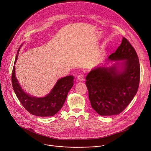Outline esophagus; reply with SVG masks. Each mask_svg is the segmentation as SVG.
I'll list each match as a JSON object with an SVG mask.
<instances>
[{"label":"esophagus","instance_id":"obj_1","mask_svg":"<svg viewBox=\"0 0 151 151\" xmlns=\"http://www.w3.org/2000/svg\"><path fill=\"white\" fill-rule=\"evenodd\" d=\"M84 80V76L83 74H80L77 76V81L78 82H83Z\"/></svg>","mask_w":151,"mask_h":151}]
</instances>
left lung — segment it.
Masks as SVG:
<instances>
[{
	"mask_svg": "<svg viewBox=\"0 0 151 151\" xmlns=\"http://www.w3.org/2000/svg\"><path fill=\"white\" fill-rule=\"evenodd\" d=\"M106 61L116 63L111 66L94 67L86 76V84L96 112L101 116L117 115L124 110L137 92L139 60L128 40L123 37L119 47Z\"/></svg>",
	"mask_w": 151,
	"mask_h": 151,
	"instance_id": "1",
	"label": "left lung"
}]
</instances>
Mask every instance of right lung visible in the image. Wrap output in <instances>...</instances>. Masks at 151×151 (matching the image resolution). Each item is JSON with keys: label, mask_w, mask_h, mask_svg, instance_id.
<instances>
[{"label": "right lung", "mask_w": 151, "mask_h": 151, "mask_svg": "<svg viewBox=\"0 0 151 151\" xmlns=\"http://www.w3.org/2000/svg\"><path fill=\"white\" fill-rule=\"evenodd\" d=\"M22 44L17 53L16 63ZM12 84L17 98L23 107L31 114L40 117L52 116L63 107L69 90L73 86L74 76L70 75L59 79L52 90L45 97H35L26 93L20 86L15 73V65L12 73Z\"/></svg>", "instance_id": "right-lung-1"}]
</instances>
